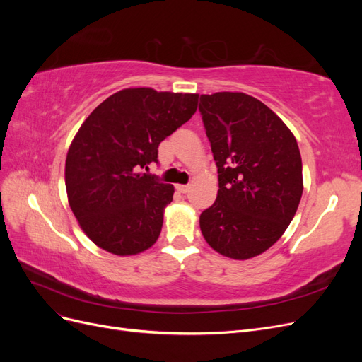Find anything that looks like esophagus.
<instances>
[{
	"instance_id": "1",
	"label": "esophagus",
	"mask_w": 362,
	"mask_h": 362,
	"mask_svg": "<svg viewBox=\"0 0 362 362\" xmlns=\"http://www.w3.org/2000/svg\"><path fill=\"white\" fill-rule=\"evenodd\" d=\"M175 189H177L180 193H187V192H189V185H184V184H177V185H175Z\"/></svg>"
}]
</instances>
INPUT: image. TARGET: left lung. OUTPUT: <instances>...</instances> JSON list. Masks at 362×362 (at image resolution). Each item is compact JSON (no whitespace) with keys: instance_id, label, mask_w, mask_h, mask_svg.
<instances>
[{"instance_id":"1","label":"left lung","mask_w":362,"mask_h":362,"mask_svg":"<svg viewBox=\"0 0 362 362\" xmlns=\"http://www.w3.org/2000/svg\"><path fill=\"white\" fill-rule=\"evenodd\" d=\"M199 112L218 173L202 211L204 238L218 254L249 259L275 245L303 192L298 141L278 115L242 92L201 95Z\"/></svg>"}]
</instances>
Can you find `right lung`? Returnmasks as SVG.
I'll return each instance as SVG.
<instances>
[{"instance_id": "right-lung-1", "label": "right lung", "mask_w": 362, "mask_h": 362, "mask_svg": "<svg viewBox=\"0 0 362 362\" xmlns=\"http://www.w3.org/2000/svg\"><path fill=\"white\" fill-rule=\"evenodd\" d=\"M198 98L129 87L84 120L68 151L64 182L74 216L98 247L127 257L157 242L175 190L141 169L158 161V145L194 115Z\"/></svg>"}]
</instances>
